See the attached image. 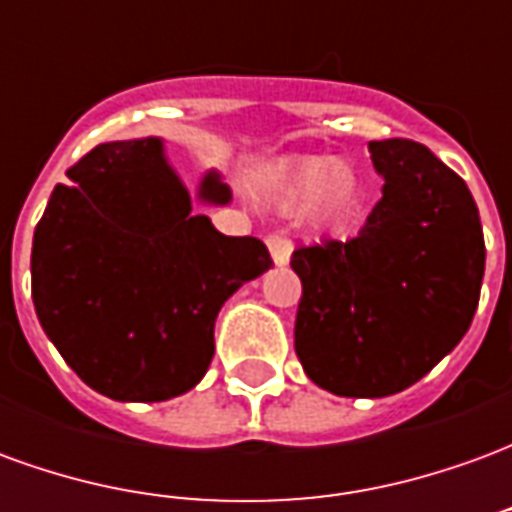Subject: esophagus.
I'll return each mask as SVG.
<instances>
[{"instance_id":"1","label":"esophagus","mask_w":512,"mask_h":512,"mask_svg":"<svg viewBox=\"0 0 512 512\" xmlns=\"http://www.w3.org/2000/svg\"><path fill=\"white\" fill-rule=\"evenodd\" d=\"M266 244H268V252L274 257V263L277 266H285L290 260V252H293V244H290V238H285L282 233H271L266 235Z\"/></svg>"}]
</instances>
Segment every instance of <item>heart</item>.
I'll use <instances>...</instances> for the list:
<instances>
[{"mask_svg": "<svg viewBox=\"0 0 512 512\" xmlns=\"http://www.w3.org/2000/svg\"><path fill=\"white\" fill-rule=\"evenodd\" d=\"M356 194H359V186H356L354 172L340 167V161L329 156L304 158L285 169L274 183V200L288 211H299L318 197L315 205H318L321 219L345 216L354 208Z\"/></svg>", "mask_w": 512, "mask_h": 512, "instance_id": "obj_1", "label": "heart"}]
</instances>
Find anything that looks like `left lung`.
<instances>
[{"instance_id":"1","label":"left lung","mask_w":512,"mask_h":512,"mask_svg":"<svg viewBox=\"0 0 512 512\" xmlns=\"http://www.w3.org/2000/svg\"><path fill=\"white\" fill-rule=\"evenodd\" d=\"M381 200L348 241L299 246L296 356L340 397H386L428 376L472 326L485 271L480 213L411 139L370 142Z\"/></svg>"}]
</instances>
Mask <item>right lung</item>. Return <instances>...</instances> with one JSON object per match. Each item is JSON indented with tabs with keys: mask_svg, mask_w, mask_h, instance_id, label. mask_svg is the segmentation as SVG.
<instances>
[{
	"mask_svg": "<svg viewBox=\"0 0 512 512\" xmlns=\"http://www.w3.org/2000/svg\"><path fill=\"white\" fill-rule=\"evenodd\" d=\"M32 238V301L62 359L112 400L189 392L222 304L274 266L263 241L191 213L161 142H104L65 172ZM200 197L227 202L216 175Z\"/></svg>",
	"mask_w": 512,
	"mask_h": 512,
	"instance_id": "obj_1",
	"label": "right lung"
}]
</instances>
